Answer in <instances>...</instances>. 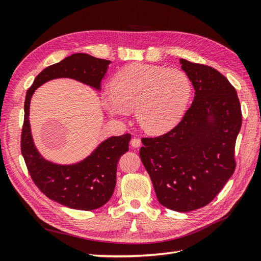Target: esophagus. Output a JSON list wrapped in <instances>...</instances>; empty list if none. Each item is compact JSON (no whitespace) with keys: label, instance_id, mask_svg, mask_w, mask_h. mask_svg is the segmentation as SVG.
Masks as SVG:
<instances>
[{"label":"esophagus","instance_id":"esophagus-1","mask_svg":"<svg viewBox=\"0 0 261 261\" xmlns=\"http://www.w3.org/2000/svg\"><path fill=\"white\" fill-rule=\"evenodd\" d=\"M130 143L133 148H139V146L141 145V140H140L139 138H132Z\"/></svg>","mask_w":261,"mask_h":261}]
</instances>
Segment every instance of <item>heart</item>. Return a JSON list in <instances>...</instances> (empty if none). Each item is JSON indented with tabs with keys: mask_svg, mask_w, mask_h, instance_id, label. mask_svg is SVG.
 Here are the masks:
<instances>
[{
	"mask_svg": "<svg viewBox=\"0 0 261 261\" xmlns=\"http://www.w3.org/2000/svg\"><path fill=\"white\" fill-rule=\"evenodd\" d=\"M192 95V83L178 68L135 63L124 67L102 93L111 116L124 118L136 109L139 125L150 135H162L181 120Z\"/></svg>",
	"mask_w": 261,
	"mask_h": 261,
	"instance_id": "b5f03b06",
	"label": "heart"
}]
</instances>
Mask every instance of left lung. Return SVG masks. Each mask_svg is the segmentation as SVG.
<instances>
[{"label":"left lung","instance_id":"left-lung-1","mask_svg":"<svg viewBox=\"0 0 261 261\" xmlns=\"http://www.w3.org/2000/svg\"><path fill=\"white\" fill-rule=\"evenodd\" d=\"M181 64L194 100L171 131L142 138L140 158L160 204L191 212L210 204L233 174L242 108L236 89L218 70L186 59Z\"/></svg>","mask_w":261,"mask_h":261}]
</instances>
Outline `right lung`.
I'll list each match as a JSON object with an SVG mask.
<instances>
[{
	"instance_id": "1",
	"label": "right lung",
	"mask_w": 261,
	"mask_h": 261,
	"mask_svg": "<svg viewBox=\"0 0 261 261\" xmlns=\"http://www.w3.org/2000/svg\"><path fill=\"white\" fill-rule=\"evenodd\" d=\"M110 61L88 54H72L41 71L26 92L21 151L33 182L48 198L73 210L92 211L105 205L115 191L119 159L129 151L130 133L107 139L86 158L72 165H57L44 160L33 142L30 102L35 89L55 78H72L99 89Z\"/></svg>"
}]
</instances>
